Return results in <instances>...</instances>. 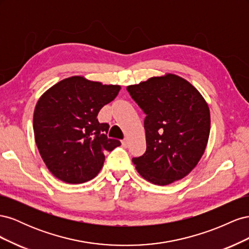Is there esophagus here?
<instances>
[{"label":"esophagus","mask_w":249,"mask_h":249,"mask_svg":"<svg viewBox=\"0 0 249 249\" xmlns=\"http://www.w3.org/2000/svg\"><path fill=\"white\" fill-rule=\"evenodd\" d=\"M122 144H123L124 147H126V145H127V140H126V139H124V140L122 141Z\"/></svg>","instance_id":"esophagus-1"}]
</instances>
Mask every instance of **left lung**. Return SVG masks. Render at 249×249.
Wrapping results in <instances>:
<instances>
[{
  "mask_svg": "<svg viewBox=\"0 0 249 249\" xmlns=\"http://www.w3.org/2000/svg\"><path fill=\"white\" fill-rule=\"evenodd\" d=\"M126 90L146 115V152L132 160L139 175L159 186L189 175L210 135V109L203 96L175 73L149 78Z\"/></svg>",
  "mask_w": 249,
  "mask_h": 249,
  "instance_id": "8db88e82",
  "label": "left lung"
}]
</instances>
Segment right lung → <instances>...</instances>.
<instances>
[{"mask_svg": "<svg viewBox=\"0 0 249 249\" xmlns=\"http://www.w3.org/2000/svg\"><path fill=\"white\" fill-rule=\"evenodd\" d=\"M119 85H104L73 76L49 88L36 104L33 116L37 148L51 173L67 184H82L97 176L105 152L120 145L107 137L100 110L115 99Z\"/></svg>", "mask_w": 249, "mask_h": 249, "instance_id": "obj_1", "label": "right lung"}]
</instances>
